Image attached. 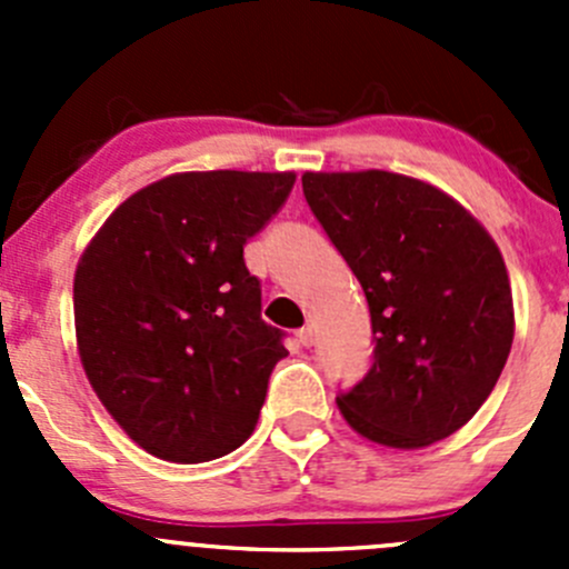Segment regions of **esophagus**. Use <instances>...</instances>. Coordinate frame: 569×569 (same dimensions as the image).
<instances>
[{"label":"esophagus","mask_w":569,"mask_h":569,"mask_svg":"<svg viewBox=\"0 0 569 569\" xmlns=\"http://www.w3.org/2000/svg\"><path fill=\"white\" fill-rule=\"evenodd\" d=\"M297 341H300L302 347H313V341H317V336H313V327H302V330L297 332Z\"/></svg>","instance_id":"obj_1"}]
</instances>
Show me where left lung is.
Here are the masks:
<instances>
[{
	"instance_id": "1",
	"label": "left lung",
	"mask_w": 569,
	"mask_h": 569,
	"mask_svg": "<svg viewBox=\"0 0 569 569\" xmlns=\"http://www.w3.org/2000/svg\"><path fill=\"white\" fill-rule=\"evenodd\" d=\"M313 217L363 286L375 363L338 410L375 443L421 449L473 418L515 336L509 274L490 233L418 178L306 173Z\"/></svg>"
}]
</instances>
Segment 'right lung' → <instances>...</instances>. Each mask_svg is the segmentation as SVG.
Masks as SVG:
<instances>
[{
    "mask_svg": "<svg viewBox=\"0 0 569 569\" xmlns=\"http://www.w3.org/2000/svg\"><path fill=\"white\" fill-rule=\"evenodd\" d=\"M295 173H176L131 194L82 252L73 319L84 375L148 455L209 462L256 429L283 332L261 319L244 244Z\"/></svg>",
    "mask_w": 569,
    "mask_h": 569,
    "instance_id": "obj_1",
    "label": "right lung"
}]
</instances>
